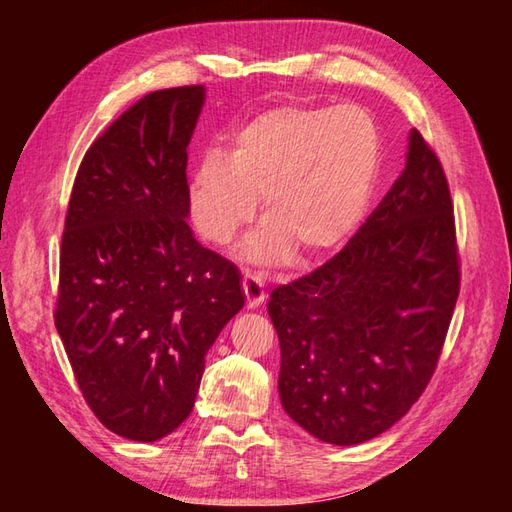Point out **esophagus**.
Wrapping results in <instances>:
<instances>
[{
    "label": "esophagus",
    "instance_id": "esophagus-1",
    "mask_svg": "<svg viewBox=\"0 0 512 512\" xmlns=\"http://www.w3.org/2000/svg\"><path fill=\"white\" fill-rule=\"evenodd\" d=\"M242 288H244L246 306H248V308H257L259 303H264V299H266V290H264L262 279H259L257 275H253V273H244Z\"/></svg>",
    "mask_w": 512,
    "mask_h": 512
}]
</instances>
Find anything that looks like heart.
I'll use <instances>...</instances> for the list:
<instances>
[{"instance_id":"b5f03b06","label":"heart","mask_w":512,"mask_h":512,"mask_svg":"<svg viewBox=\"0 0 512 512\" xmlns=\"http://www.w3.org/2000/svg\"><path fill=\"white\" fill-rule=\"evenodd\" d=\"M380 132L361 105H279L237 129L231 149L204 151L189 182V215L206 242L228 246L253 220L262 195L266 222L244 257L284 264L301 246L319 257L343 244L372 202Z\"/></svg>"}]
</instances>
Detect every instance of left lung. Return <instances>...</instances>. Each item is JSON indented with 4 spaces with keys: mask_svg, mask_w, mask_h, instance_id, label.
Listing matches in <instances>:
<instances>
[{
    "mask_svg": "<svg viewBox=\"0 0 512 512\" xmlns=\"http://www.w3.org/2000/svg\"><path fill=\"white\" fill-rule=\"evenodd\" d=\"M458 295L449 182L411 129L400 178L341 253L270 292L284 411L336 447L380 436L429 385Z\"/></svg>",
    "mask_w": 512,
    "mask_h": 512,
    "instance_id": "left-lung-1",
    "label": "left lung"
}]
</instances>
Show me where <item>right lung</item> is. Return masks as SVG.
I'll list each match as a JSON object with an SVG mask.
<instances>
[{
    "label": "right lung",
    "mask_w": 512,
    "mask_h": 512,
    "mask_svg": "<svg viewBox=\"0 0 512 512\" xmlns=\"http://www.w3.org/2000/svg\"><path fill=\"white\" fill-rule=\"evenodd\" d=\"M204 85L158 90L85 151L54 325L94 416L156 442L189 418L204 356L244 306L237 268L193 237L187 147Z\"/></svg>",
    "instance_id": "add662e5"
}]
</instances>
